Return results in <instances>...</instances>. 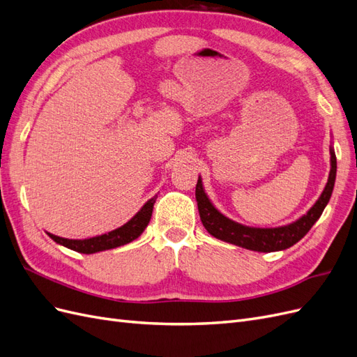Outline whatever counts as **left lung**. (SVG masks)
<instances>
[{
    "mask_svg": "<svg viewBox=\"0 0 357 357\" xmlns=\"http://www.w3.org/2000/svg\"><path fill=\"white\" fill-rule=\"evenodd\" d=\"M335 178H337V156H335V150L331 146V171L328 183L325 189H323L321 195L319 197L316 204L307 211V214H304L295 222L284 226H277V228H253V226H247L226 218L223 213L215 208L204 190L202 178L199 176L195 190L199 218L207 232L213 235L214 238L222 240L225 243L262 253L286 250V248L304 238L307 232L312 228V225L319 220L332 197Z\"/></svg>",
    "mask_w": 357,
    "mask_h": 357,
    "instance_id": "obj_1",
    "label": "left lung"
}]
</instances>
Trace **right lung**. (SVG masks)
I'll return each instance as SVG.
<instances>
[{
  "instance_id": "obj_1",
  "label": "right lung",
  "mask_w": 357,
  "mask_h": 357,
  "mask_svg": "<svg viewBox=\"0 0 357 357\" xmlns=\"http://www.w3.org/2000/svg\"><path fill=\"white\" fill-rule=\"evenodd\" d=\"M156 198L158 195L150 198L143 207L137 211L134 218L129 219L125 225L121 226V228H116L110 232L91 236V238H83V240H68V238H62V236H58V235H53L50 232H46V234L55 243L77 253L92 255V253H98L104 250H110V248L121 247L137 240L138 236L144 232V229L147 228V225L150 222V218H152V211H153Z\"/></svg>"
}]
</instances>
